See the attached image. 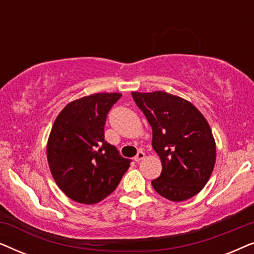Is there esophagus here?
Listing matches in <instances>:
<instances>
[{
	"mask_svg": "<svg viewBox=\"0 0 254 254\" xmlns=\"http://www.w3.org/2000/svg\"><path fill=\"white\" fill-rule=\"evenodd\" d=\"M145 157V154L143 151H138L137 152V155L135 156V158H134V161L135 162H140V161H142V159H143Z\"/></svg>",
	"mask_w": 254,
	"mask_h": 254,
	"instance_id": "esophagus-1",
	"label": "esophagus"
}]
</instances>
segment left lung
Instances as JSON below:
<instances>
[{
  "label": "left lung",
  "mask_w": 254,
  "mask_h": 254,
  "mask_svg": "<svg viewBox=\"0 0 254 254\" xmlns=\"http://www.w3.org/2000/svg\"><path fill=\"white\" fill-rule=\"evenodd\" d=\"M152 128V148L162 162V173L151 185L175 202L200 192L216 161V144L206 118L182 97L165 91L131 92Z\"/></svg>",
  "instance_id": "obj_1"
}]
</instances>
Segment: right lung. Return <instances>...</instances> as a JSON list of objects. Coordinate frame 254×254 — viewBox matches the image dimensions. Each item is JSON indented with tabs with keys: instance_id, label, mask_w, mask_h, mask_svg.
Returning a JSON list of instances; mask_svg holds the SVG:
<instances>
[{
	"instance_id": "add662e5",
	"label": "right lung",
	"mask_w": 254,
	"mask_h": 254,
	"mask_svg": "<svg viewBox=\"0 0 254 254\" xmlns=\"http://www.w3.org/2000/svg\"><path fill=\"white\" fill-rule=\"evenodd\" d=\"M121 96L82 97L65 105L54 121L47 141L48 165L59 189L76 202H100L129 168L130 159L104 138L107 113Z\"/></svg>"
}]
</instances>
